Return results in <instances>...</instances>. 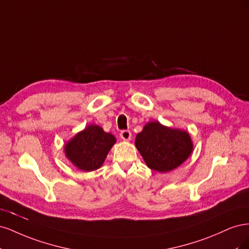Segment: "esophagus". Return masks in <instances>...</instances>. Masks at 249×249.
I'll list each match as a JSON object with an SVG mask.
<instances>
[{"mask_svg":"<svg viewBox=\"0 0 249 249\" xmlns=\"http://www.w3.org/2000/svg\"><path fill=\"white\" fill-rule=\"evenodd\" d=\"M131 137H132V135L129 130H123L122 132H120V138H122L123 140L127 141L131 139Z\"/></svg>","mask_w":249,"mask_h":249,"instance_id":"34e87169","label":"esophagus"}]
</instances>
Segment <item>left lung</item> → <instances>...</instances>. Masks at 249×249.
Here are the masks:
<instances>
[{"instance_id":"8db88e82","label":"left lung","mask_w":249,"mask_h":249,"mask_svg":"<svg viewBox=\"0 0 249 249\" xmlns=\"http://www.w3.org/2000/svg\"><path fill=\"white\" fill-rule=\"evenodd\" d=\"M147 166L167 172L182 164L192 152V142L185 131L169 129L158 122L148 123L135 140Z\"/></svg>"}]
</instances>
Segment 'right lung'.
<instances>
[{"mask_svg":"<svg viewBox=\"0 0 249 249\" xmlns=\"http://www.w3.org/2000/svg\"><path fill=\"white\" fill-rule=\"evenodd\" d=\"M114 143L113 135L99 125L90 124L67 143L65 154L79 169L92 171L102 166Z\"/></svg>","mask_w":249,"mask_h":249,"instance_id":"right-lung-1","label":"right lung"}]
</instances>
